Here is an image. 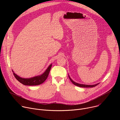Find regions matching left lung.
<instances>
[{"mask_svg":"<svg viewBox=\"0 0 120 120\" xmlns=\"http://www.w3.org/2000/svg\"><path fill=\"white\" fill-rule=\"evenodd\" d=\"M69 78L70 79V80H71V81L72 82V83L75 84V85H76V86H78V87H95L96 86V85H97L99 83H97V84H94V85H87V84H80V83H77V82H75L74 81H73L71 78L70 77L69 75Z\"/></svg>","mask_w":120,"mask_h":120,"instance_id":"left-lung-1","label":"left lung"}]
</instances>
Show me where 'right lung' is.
I'll list each match as a JSON object with an SVG mask.
<instances>
[{
	"mask_svg": "<svg viewBox=\"0 0 120 120\" xmlns=\"http://www.w3.org/2000/svg\"><path fill=\"white\" fill-rule=\"evenodd\" d=\"M52 64H51L48 66L47 69L42 75L30 78H21L16 75L15 73H14L13 70L12 71L13 72L14 75L16 79V80L19 81L23 84L25 85H38L43 83L47 79L51 67H52Z\"/></svg>",
	"mask_w": 120,
	"mask_h": 120,
	"instance_id": "1",
	"label": "right lung"
}]
</instances>
